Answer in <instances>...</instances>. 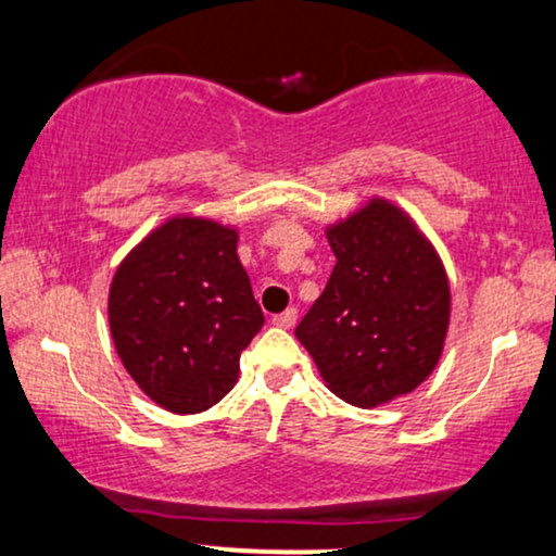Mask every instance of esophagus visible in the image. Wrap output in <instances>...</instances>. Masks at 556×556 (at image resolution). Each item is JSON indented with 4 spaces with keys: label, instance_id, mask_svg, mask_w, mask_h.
Wrapping results in <instances>:
<instances>
[{
    "label": "esophagus",
    "instance_id": "34e87169",
    "mask_svg": "<svg viewBox=\"0 0 556 556\" xmlns=\"http://www.w3.org/2000/svg\"><path fill=\"white\" fill-rule=\"evenodd\" d=\"M295 316H299V311L286 308L283 314L273 316V326H280V329H291V326L295 324Z\"/></svg>",
    "mask_w": 556,
    "mask_h": 556
}]
</instances>
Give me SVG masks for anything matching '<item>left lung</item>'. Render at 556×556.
I'll use <instances>...</instances> for the list:
<instances>
[{"instance_id":"obj_1","label":"left lung","mask_w":556,"mask_h":556,"mask_svg":"<svg viewBox=\"0 0 556 556\" xmlns=\"http://www.w3.org/2000/svg\"><path fill=\"white\" fill-rule=\"evenodd\" d=\"M326 238L337 265L295 337L337 397L384 405L425 382L443 354L445 268L413 219L387 200L331 225Z\"/></svg>"}]
</instances>
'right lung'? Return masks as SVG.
<instances>
[{
    "instance_id": "add662e5",
    "label": "right lung",
    "mask_w": 556,
    "mask_h": 556,
    "mask_svg": "<svg viewBox=\"0 0 556 556\" xmlns=\"http://www.w3.org/2000/svg\"><path fill=\"white\" fill-rule=\"evenodd\" d=\"M109 324L126 371L156 405L177 415L217 405L265 324L238 232L202 217L166 219L118 265Z\"/></svg>"
}]
</instances>
